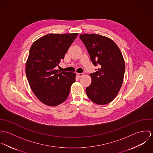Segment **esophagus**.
Masks as SVG:
<instances>
[{"label":"esophagus","instance_id":"1","mask_svg":"<svg viewBox=\"0 0 153 153\" xmlns=\"http://www.w3.org/2000/svg\"><path fill=\"white\" fill-rule=\"evenodd\" d=\"M76 75L79 77H82L84 75V74H83V73H81H81H76Z\"/></svg>","mask_w":153,"mask_h":153}]
</instances>
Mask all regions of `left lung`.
Listing matches in <instances>:
<instances>
[{"mask_svg": "<svg viewBox=\"0 0 153 153\" xmlns=\"http://www.w3.org/2000/svg\"><path fill=\"white\" fill-rule=\"evenodd\" d=\"M80 39L86 46L97 71L91 74L92 81L86 88L88 97L98 105H105L117 97L122 86L125 62L116 44L109 38L94 33H84Z\"/></svg>", "mask_w": 153, "mask_h": 153, "instance_id": "1", "label": "left lung"}]
</instances>
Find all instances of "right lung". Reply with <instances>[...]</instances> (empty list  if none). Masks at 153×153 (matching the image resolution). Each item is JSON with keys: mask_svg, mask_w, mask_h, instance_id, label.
I'll return each mask as SVG.
<instances>
[{"mask_svg": "<svg viewBox=\"0 0 153 153\" xmlns=\"http://www.w3.org/2000/svg\"><path fill=\"white\" fill-rule=\"evenodd\" d=\"M78 35L49 33L35 41L30 48L26 77L33 94L46 105L54 107L64 102L75 81L74 72H61L55 67L64 59Z\"/></svg>", "mask_w": 153, "mask_h": 153, "instance_id": "1", "label": "right lung"}]
</instances>
